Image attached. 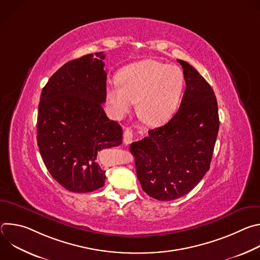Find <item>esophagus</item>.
<instances>
[{
	"label": "esophagus",
	"mask_w": 260,
	"mask_h": 260,
	"mask_svg": "<svg viewBox=\"0 0 260 260\" xmlns=\"http://www.w3.org/2000/svg\"><path fill=\"white\" fill-rule=\"evenodd\" d=\"M123 141L125 144H131L133 142V132L126 128L123 133Z\"/></svg>",
	"instance_id": "34e87169"
}]
</instances>
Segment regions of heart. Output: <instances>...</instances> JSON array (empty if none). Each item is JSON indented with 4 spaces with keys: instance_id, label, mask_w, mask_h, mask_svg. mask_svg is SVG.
Returning a JSON list of instances; mask_svg holds the SVG:
<instances>
[{
    "instance_id": "b5f03b06",
    "label": "heart",
    "mask_w": 260,
    "mask_h": 260,
    "mask_svg": "<svg viewBox=\"0 0 260 260\" xmlns=\"http://www.w3.org/2000/svg\"><path fill=\"white\" fill-rule=\"evenodd\" d=\"M117 84L106 88V100L115 117L121 118L137 102L145 122L156 126L176 112L184 87L180 68L154 59H144L124 67L117 74Z\"/></svg>"
}]
</instances>
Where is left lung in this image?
I'll use <instances>...</instances> for the list:
<instances>
[{
	"mask_svg": "<svg viewBox=\"0 0 260 260\" xmlns=\"http://www.w3.org/2000/svg\"><path fill=\"white\" fill-rule=\"evenodd\" d=\"M177 60L186 83L178 112L129 147L143 190L158 201L177 200L197 186L210 169L219 129L212 87L191 64Z\"/></svg>",
	"mask_w": 260,
	"mask_h": 260,
	"instance_id": "8db88e82",
	"label": "left lung"
}]
</instances>
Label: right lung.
<instances>
[{
	"mask_svg": "<svg viewBox=\"0 0 260 260\" xmlns=\"http://www.w3.org/2000/svg\"><path fill=\"white\" fill-rule=\"evenodd\" d=\"M68 61L43 87L37 119V142L53 179L72 192L104 186L106 175L98 154L119 146L122 128L110 120L106 101L107 73L103 52Z\"/></svg>",
	"mask_w": 260,
	"mask_h": 260,
	"instance_id": "1",
	"label": "right lung"
}]
</instances>
